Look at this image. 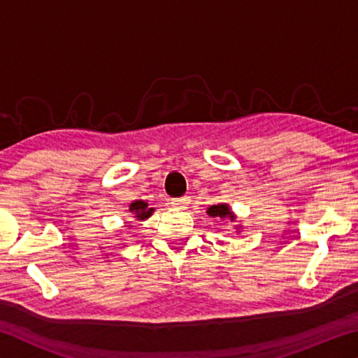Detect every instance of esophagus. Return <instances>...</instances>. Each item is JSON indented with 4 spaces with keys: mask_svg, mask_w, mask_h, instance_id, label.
<instances>
[{
    "mask_svg": "<svg viewBox=\"0 0 358 358\" xmlns=\"http://www.w3.org/2000/svg\"><path fill=\"white\" fill-rule=\"evenodd\" d=\"M189 202H191V199L187 196H183V197H178V199H172L171 203L177 208H186L187 203H189Z\"/></svg>",
    "mask_w": 358,
    "mask_h": 358,
    "instance_id": "obj_1",
    "label": "esophagus"
}]
</instances>
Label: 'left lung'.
Listing matches in <instances>:
<instances>
[{
  "mask_svg": "<svg viewBox=\"0 0 358 358\" xmlns=\"http://www.w3.org/2000/svg\"><path fill=\"white\" fill-rule=\"evenodd\" d=\"M207 213L210 215V216H217V217H221V220H224V217H230V220H235V217L232 216V213H230V210H229V207L227 205H213V207H210L208 208V211Z\"/></svg>",
  "mask_w": 358,
  "mask_h": 358,
  "instance_id": "left-lung-1",
  "label": "left lung"
}]
</instances>
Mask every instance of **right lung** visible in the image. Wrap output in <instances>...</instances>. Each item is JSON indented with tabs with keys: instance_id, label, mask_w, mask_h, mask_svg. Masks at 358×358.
I'll use <instances>...</instances> for the list:
<instances>
[{
	"instance_id": "add662e5",
	"label": "right lung",
	"mask_w": 358,
	"mask_h": 358,
	"mask_svg": "<svg viewBox=\"0 0 358 358\" xmlns=\"http://www.w3.org/2000/svg\"><path fill=\"white\" fill-rule=\"evenodd\" d=\"M129 211H132V213L136 215L134 217H137V220L143 221V220H147V217H150L151 213H153L155 210L153 208H148V203L147 202L136 201L134 203L129 205Z\"/></svg>"
}]
</instances>
